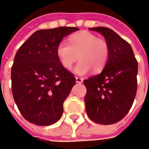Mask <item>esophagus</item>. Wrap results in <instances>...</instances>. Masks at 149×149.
<instances>
[{"label": "esophagus", "mask_w": 149, "mask_h": 149, "mask_svg": "<svg viewBox=\"0 0 149 149\" xmlns=\"http://www.w3.org/2000/svg\"><path fill=\"white\" fill-rule=\"evenodd\" d=\"M76 82L82 83L83 82V78H80V77H76Z\"/></svg>", "instance_id": "34e87169"}]
</instances>
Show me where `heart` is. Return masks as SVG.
Masks as SVG:
<instances>
[{"mask_svg":"<svg viewBox=\"0 0 149 149\" xmlns=\"http://www.w3.org/2000/svg\"><path fill=\"white\" fill-rule=\"evenodd\" d=\"M56 54L64 68L71 70L76 60V73L85 74L93 69L100 71L107 64L109 56V47L107 41L99 39L93 33L83 31L71 36L69 42L62 40L56 47Z\"/></svg>","mask_w":149,"mask_h":149,"instance_id":"b5f03b06","label":"heart"}]
</instances>
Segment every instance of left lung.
<instances>
[{"mask_svg":"<svg viewBox=\"0 0 149 149\" xmlns=\"http://www.w3.org/2000/svg\"><path fill=\"white\" fill-rule=\"evenodd\" d=\"M89 29L104 36L109 56L101 73L84 80L85 109L93 121L109 125L124 118L133 104L138 87V61L131 45L114 31L107 27Z\"/></svg>","mask_w":149,"mask_h":149,"instance_id":"obj_1","label":"left lung"}]
</instances>
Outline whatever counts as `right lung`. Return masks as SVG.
Returning a JSON list of instances; mask_svg holds the SVG:
<instances>
[{"mask_svg":"<svg viewBox=\"0 0 149 149\" xmlns=\"http://www.w3.org/2000/svg\"><path fill=\"white\" fill-rule=\"evenodd\" d=\"M75 27L41 29L33 33L16 53L11 67V92L21 114L27 121L47 126L58 121L75 78L56 54L63 38Z\"/></svg>","mask_w":149,"mask_h":149,"instance_id":"obj_1","label":"right lung"}]
</instances>
